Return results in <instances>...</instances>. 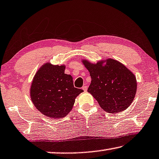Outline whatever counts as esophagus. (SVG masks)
I'll return each instance as SVG.
<instances>
[{
	"label": "esophagus",
	"mask_w": 159,
	"mask_h": 159,
	"mask_svg": "<svg viewBox=\"0 0 159 159\" xmlns=\"http://www.w3.org/2000/svg\"><path fill=\"white\" fill-rule=\"evenodd\" d=\"M82 89L83 90H84V91H87V87L85 86V85H84V86H83V87H82Z\"/></svg>",
	"instance_id": "obj_1"
}]
</instances>
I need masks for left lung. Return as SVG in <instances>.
Masks as SVG:
<instances>
[{
  "instance_id": "1",
  "label": "left lung",
  "mask_w": 159,
  "mask_h": 159,
  "mask_svg": "<svg viewBox=\"0 0 159 159\" xmlns=\"http://www.w3.org/2000/svg\"><path fill=\"white\" fill-rule=\"evenodd\" d=\"M89 70L92 81L87 92L93 96L99 106L108 113H119L132 103L137 84L136 77L118 61L108 59L102 62L91 64L82 61Z\"/></svg>"
}]
</instances>
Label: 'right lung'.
Masks as SVG:
<instances>
[{
	"label": "right lung",
	"mask_w": 159,
	"mask_h": 159,
	"mask_svg": "<svg viewBox=\"0 0 159 159\" xmlns=\"http://www.w3.org/2000/svg\"><path fill=\"white\" fill-rule=\"evenodd\" d=\"M65 66L44 65L34 77L30 89L33 103L41 113L53 119L62 118L72 110L75 99L83 90L74 87Z\"/></svg>",
	"instance_id": "1"
}]
</instances>
